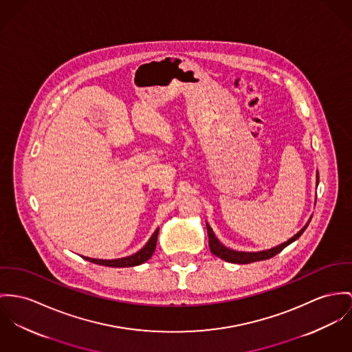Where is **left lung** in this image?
<instances>
[{
    "label": "left lung",
    "mask_w": 352,
    "mask_h": 352,
    "mask_svg": "<svg viewBox=\"0 0 352 352\" xmlns=\"http://www.w3.org/2000/svg\"><path fill=\"white\" fill-rule=\"evenodd\" d=\"M319 185V173H316V186ZM312 217H309L308 222L298 230V233L291 237L288 241L285 243H280L274 248L271 249H267V250H260V252H241V250H233L230 248H226L223 243H219V240L217 239L213 229L210 228V225L206 222V229H208V236H209V248H210V252L219 257L221 260H225L228 263H233V264H250V263H254V261H263V260H268L273 256H276L277 253H280L285 246H288L289 243L296 241L298 237L304 233V230L307 229L309 221H311Z\"/></svg>",
    "instance_id": "1"
}]
</instances>
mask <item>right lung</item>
Instances as JSON below:
<instances>
[{
  "label": "right lung",
  "instance_id": "right-lung-1",
  "mask_svg": "<svg viewBox=\"0 0 352 352\" xmlns=\"http://www.w3.org/2000/svg\"><path fill=\"white\" fill-rule=\"evenodd\" d=\"M158 233H160V228H157V230L153 233V236L150 237V240L147 243L138 250L134 254L127 256V257H122V258H113V260H103V258H91V257H84L87 261L94 263V264H99V265H104V267H112V268H127V267H136L140 265L143 263H146L154 253L155 246H157V240H158ZM82 257V256H81Z\"/></svg>",
  "mask_w": 352,
  "mask_h": 352
}]
</instances>
